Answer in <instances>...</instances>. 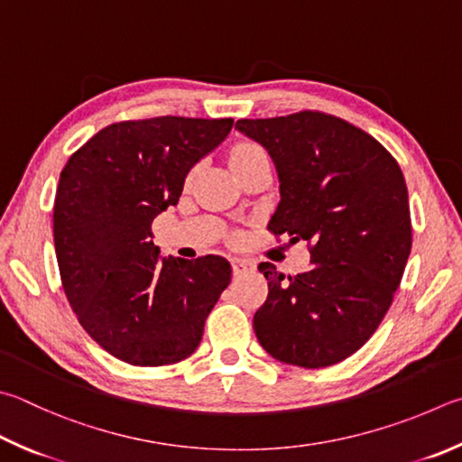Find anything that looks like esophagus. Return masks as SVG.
<instances>
[{
	"mask_svg": "<svg viewBox=\"0 0 462 462\" xmlns=\"http://www.w3.org/2000/svg\"><path fill=\"white\" fill-rule=\"evenodd\" d=\"M232 271H234V276H245L254 271V264L245 258H232Z\"/></svg>",
	"mask_w": 462,
	"mask_h": 462,
	"instance_id": "obj_1",
	"label": "esophagus"
}]
</instances>
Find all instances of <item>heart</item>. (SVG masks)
<instances>
[{
	"mask_svg": "<svg viewBox=\"0 0 462 462\" xmlns=\"http://www.w3.org/2000/svg\"><path fill=\"white\" fill-rule=\"evenodd\" d=\"M260 149L258 145H254V143H240V145H236L232 149V155H230V163H234V162H238V159H245V157H248V155H254V153H260Z\"/></svg>",
	"mask_w": 462,
	"mask_h": 462,
	"instance_id": "b5f03b06",
	"label": "heart"
}]
</instances>
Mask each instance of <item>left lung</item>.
<instances>
[{"label": "left lung", "instance_id": "obj_1", "mask_svg": "<svg viewBox=\"0 0 462 462\" xmlns=\"http://www.w3.org/2000/svg\"><path fill=\"white\" fill-rule=\"evenodd\" d=\"M236 129L268 151L279 173L268 230L311 250V266L297 276L258 266L268 297L254 313L256 337L282 364H337L372 337L404 274L412 248L404 175L382 143L333 115L240 119Z\"/></svg>", "mask_w": 462, "mask_h": 462}]
</instances>
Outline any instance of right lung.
I'll use <instances>...</instances> for the list:
<instances>
[{
	"mask_svg": "<svg viewBox=\"0 0 462 462\" xmlns=\"http://www.w3.org/2000/svg\"><path fill=\"white\" fill-rule=\"evenodd\" d=\"M232 125L188 116L113 123L64 165L54 199L62 287L82 329L121 362L155 367L194 354L230 284L222 256H159L151 224L180 202L191 167Z\"/></svg>",
	"mask_w": 462,
	"mask_h": 462,
	"instance_id": "obj_1",
	"label": "right lung"
}]
</instances>
